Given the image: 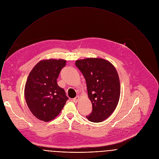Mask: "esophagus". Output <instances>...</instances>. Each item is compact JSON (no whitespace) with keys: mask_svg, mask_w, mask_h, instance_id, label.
I'll list each match as a JSON object with an SVG mask.
<instances>
[{"mask_svg":"<svg viewBox=\"0 0 159 159\" xmlns=\"http://www.w3.org/2000/svg\"><path fill=\"white\" fill-rule=\"evenodd\" d=\"M79 100H80V97H79L78 96H77L76 97H75V98L73 99V101L74 102H77Z\"/></svg>","mask_w":159,"mask_h":159,"instance_id":"obj_1","label":"esophagus"}]
</instances>
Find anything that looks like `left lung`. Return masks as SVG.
<instances>
[{
  "instance_id": "obj_1",
  "label": "left lung",
  "mask_w": 159,
  "mask_h": 159,
  "mask_svg": "<svg viewBox=\"0 0 159 159\" xmlns=\"http://www.w3.org/2000/svg\"><path fill=\"white\" fill-rule=\"evenodd\" d=\"M75 65L86 80L88 97L93 105L92 112L86 118L94 123L101 122L110 116L119 101L118 73L110 62L99 58L76 60Z\"/></svg>"
}]
</instances>
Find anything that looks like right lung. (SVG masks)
Here are the masks:
<instances>
[{
    "label": "right lung",
    "instance_id": "right-lung-1",
    "mask_svg": "<svg viewBox=\"0 0 159 159\" xmlns=\"http://www.w3.org/2000/svg\"><path fill=\"white\" fill-rule=\"evenodd\" d=\"M66 60H44L38 62L28 77L25 96L26 104L34 116L49 121L61 111L68 98L57 80Z\"/></svg>",
    "mask_w": 159,
    "mask_h": 159
}]
</instances>
